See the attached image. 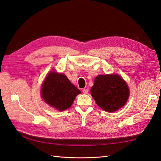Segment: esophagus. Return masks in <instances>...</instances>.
Returning <instances> with one entry per match:
<instances>
[{"label":"esophagus","instance_id":"esophagus-1","mask_svg":"<svg viewBox=\"0 0 161 161\" xmlns=\"http://www.w3.org/2000/svg\"><path fill=\"white\" fill-rule=\"evenodd\" d=\"M88 92H89V90L87 89H82V92H83L84 94H87V93H88Z\"/></svg>","mask_w":161,"mask_h":161}]
</instances>
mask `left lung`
Returning <instances> with one entry per match:
<instances>
[{
  "label": "left lung",
  "instance_id": "1",
  "mask_svg": "<svg viewBox=\"0 0 161 161\" xmlns=\"http://www.w3.org/2000/svg\"><path fill=\"white\" fill-rule=\"evenodd\" d=\"M91 93L96 103L105 111H115L125 104L129 97V88L118 75L97 76Z\"/></svg>",
  "mask_w": 161,
  "mask_h": 161
}]
</instances>
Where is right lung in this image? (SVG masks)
<instances>
[{
  "label": "right lung",
  "instance_id": "1",
  "mask_svg": "<svg viewBox=\"0 0 161 161\" xmlns=\"http://www.w3.org/2000/svg\"><path fill=\"white\" fill-rule=\"evenodd\" d=\"M80 91L63 74L51 71L42 86V96L46 103L59 111L71 106Z\"/></svg>",
  "mask_w": 161,
  "mask_h": 161
}]
</instances>
